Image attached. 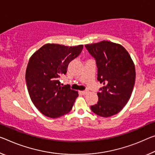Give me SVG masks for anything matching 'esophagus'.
<instances>
[{
  "label": "esophagus",
  "instance_id": "obj_1",
  "mask_svg": "<svg viewBox=\"0 0 155 155\" xmlns=\"http://www.w3.org/2000/svg\"><path fill=\"white\" fill-rule=\"evenodd\" d=\"M88 92H89V91H88V90H84V91H81V93L83 95L87 94Z\"/></svg>",
  "mask_w": 155,
  "mask_h": 155
}]
</instances>
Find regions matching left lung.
<instances>
[{
	"instance_id": "8db88e82",
	"label": "left lung",
	"mask_w": 155,
	"mask_h": 155,
	"mask_svg": "<svg viewBox=\"0 0 155 155\" xmlns=\"http://www.w3.org/2000/svg\"><path fill=\"white\" fill-rule=\"evenodd\" d=\"M85 47L96 61L97 80L104 84L97 92V104L90 108L100 117L113 116L124 108L131 97L136 77L133 61L119 44L103 41Z\"/></svg>"
}]
</instances>
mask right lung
<instances>
[{
  "label": "right lung",
  "mask_w": 155,
  "mask_h": 155,
  "mask_svg": "<svg viewBox=\"0 0 155 155\" xmlns=\"http://www.w3.org/2000/svg\"><path fill=\"white\" fill-rule=\"evenodd\" d=\"M83 45L68 47L48 43L29 58L25 81L31 100L43 114L63 116L72 108L78 92L69 85L61 86L59 78L67 72L69 63L80 54Z\"/></svg>",
  "instance_id": "1"
}]
</instances>
